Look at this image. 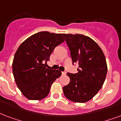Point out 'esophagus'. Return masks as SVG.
I'll return each instance as SVG.
<instances>
[{
	"instance_id": "34e87169",
	"label": "esophagus",
	"mask_w": 121,
	"mask_h": 121,
	"mask_svg": "<svg viewBox=\"0 0 121 121\" xmlns=\"http://www.w3.org/2000/svg\"><path fill=\"white\" fill-rule=\"evenodd\" d=\"M61 73H62V75H66V72H61Z\"/></svg>"
}]
</instances>
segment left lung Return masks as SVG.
I'll return each mask as SVG.
<instances>
[{
  "instance_id": "1",
  "label": "left lung",
  "mask_w": 121,
  "mask_h": 121,
  "mask_svg": "<svg viewBox=\"0 0 121 121\" xmlns=\"http://www.w3.org/2000/svg\"><path fill=\"white\" fill-rule=\"evenodd\" d=\"M70 51L73 65H78L77 73H67L69 84L63 87L65 96L74 102L90 100L103 85L107 72L105 56L92 39L82 35L63 34Z\"/></svg>"
}]
</instances>
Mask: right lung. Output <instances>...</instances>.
Listing matches in <instances>:
<instances>
[{
  "mask_svg": "<svg viewBox=\"0 0 121 121\" xmlns=\"http://www.w3.org/2000/svg\"><path fill=\"white\" fill-rule=\"evenodd\" d=\"M61 34L42 31L26 39L18 48L12 63V72L17 86L29 100H41L61 75L59 70L46 68L55 47L64 42Z\"/></svg>",
  "mask_w": 121,
  "mask_h": 121,
  "instance_id": "add662e5",
  "label": "right lung"
}]
</instances>
